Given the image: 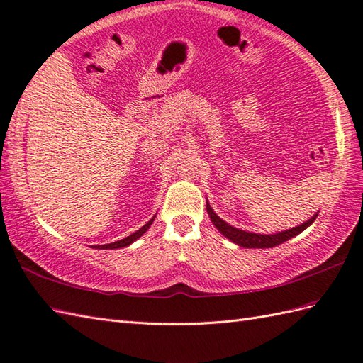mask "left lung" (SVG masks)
<instances>
[{"mask_svg": "<svg viewBox=\"0 0 363 363\" xmlns=\"http://www.w3.org/2000/svg\"><path fill=\"white\" fill-rule=\"evenodd\" d=\"M207 212L210 220L215 224V227L218 230H220L225 238H229L230 241L237 242L238 246L241 247H254V249H266V247H274L278 246V244H281L284 241H288L291 238L296 237V235L301 233L303 230L309 227L315 221V218L318 213H315L313 218H311L309 221L303 223L297 227H292L289 230H284V232H277L272 235H263V233H254V232H247V230H241L238 227H233L230 225L227 221H224L223 218L218 215L213 207L210 206V202L207 201Z\"/></svg>", "mask_w": 363, "mask_h": 363, "instance_id": "left-lung-1", "label": "left lung"}]
</instances>
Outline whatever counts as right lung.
Masks as SVG:
<instances>
[{"mask_svg": "<svg viewBox=\"0 0 363 363\" xmlns=\"http://www.w3.org/2000/svg\"><path fill=\"white\" fill-rule=\"evenodd\" d=\"M155 218H156V215H155L153 218H151V220H150L147 224H143L139 230H136V232H133L131 235H128V237H125V238H122V240H117V241H113V242H108V244H99V246H96V247H97V249H119V247L130 246L131 242H134L138 238H140L142 235L150 229V225L153 224Z\"/></svg>", "mask_w": 363, "mask_h": 363, "instance_id": "1", "label": "right lung"}]
</instances>
